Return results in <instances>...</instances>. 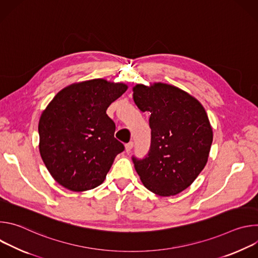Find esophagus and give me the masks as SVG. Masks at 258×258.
<instances>
[{
	"mask_svg": "<svg viewBox=\"0 0 258 258\" xmlns=\"http://www.w3.org/2000/svg\"><path fill=\"white\" fill-rule=\"evenodd\" d=\"M133 147H134V143H133V142L127 143V144L125 145V151H126V152H131L132 149H133Z\"/></svg>",
	"mask_w": 258,
	"mask_h": 258,
	"instance_id": "esophagus-1",
	"label": "esophagus"
}]
</instances>
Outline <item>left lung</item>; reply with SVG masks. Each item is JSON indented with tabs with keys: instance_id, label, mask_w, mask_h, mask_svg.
Here are the masks:
<instances>
[{
	"instance_id": "1",
	"label": "left lung",
	"mask_w": 258,
	"mask_h": 258,
	"mask_svg": "<svg viewBox=\"0 0 258 258\" xmlns=\"http://www.w3.org/2000/svg\"><path fill=\"white\" fill-rule=\"evenodd\" d=\"M133 91L138 108L151 113L150 150L143 159L133 156L135 168L151 192L176 195L206 165L213 139L207 113L198 100L170 85H137Z\"/></svg>"
}]
</instances>
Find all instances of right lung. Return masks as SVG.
Segmentation results:
<instances>
[{
	"mask_svg": "<svg viewBox=\"0 0 258 258\" xmlns=\"http://www.w3.org/2000/svg\"><path fill=\"white\" fill-rule=\"evenodd\" d=\"M127 86L103 79L70 85L44 110L40 122V153L64 188L83 192L104 181L124 146L114 138L115 123L106 110Z\"/></svg>",
	"mask_w": 258,
	"mask_h": 258,
	"instance_id": "1",
	"label": "right lung"
}]
</instances>
